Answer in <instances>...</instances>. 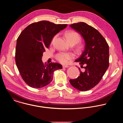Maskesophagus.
Listing matches in <instances>:
<instances>
[{"label":"esophagus","instance_id":"esophagus-1","mask_svg":"<svg viewBox=\"0 0 123 123\" xmlns=\"http://www.w3.org/2000/svg\"><path fill=\"white\" fill-rule=\"evenodd\" d=\"M69 67L68 66H67V65H63V68H68Z\"/></svg>","mask_w":123,"mask_h":123}]
</instances>
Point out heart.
Returning <instances> with one entry per match:
<instances>
[{
    "label": "heart",
    "instance_id": "b5f03b06",
    "mask_svg": "<svg viewBox=\"0 0 123 123\" xmlns=\"http://www.w3.org/2000/svg\"><path fill=\"white\" fill-rule=\"evenodd\" d=\"M66 37L68 41V43H74L75 44L78 43L80 40L81 37L80 35L76 32L74 31H71L66 33L65 34ZM56 36H55L53 39H52V41L55 40L56 38ZM75 57V55L72 52H59L56 55V59L63 64H68L70 60L74 59Z\"/></svg>",
    "mask_w": 123,
    "mask_h": 123
}]
</instances>
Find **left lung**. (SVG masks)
I'll return each mask as SVG.
<instances>
[{
  "label": "left lung",
  "mask_w": 123,
  "mask_h": 123,
  "mask_svg": "<svg viewBox=\"0 0 123 123\" xmlns=\"http://www.w3.org/2000/svg\"><path fill=\"white\" fill-rule=\"evenodd\" d=\"M84 39L85 49L75 61L85 69L77 78L69 82L77 90L85 92L91 90L102 79L109 66V46L102 34L95 28L84 22L70 25ZM85 67H83L82 65Z\"/></svg>",
  "instance_id": "obj_1"
}]
</instances>
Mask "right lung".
Masks as SVG:
<instances>
[{
    "mask_svg": "<svg viewBox=\"0 0 123 123\" xmlns=\"http://www.w3.org/2000/svg\"><path fill=\"white\" fill-rule=\"evenodd\" d=\"M67 26L43 20L29 25L20 34L16 41L15 62L22 79L31 87L46 86L51 82L54 72L62 68L57 63L44 64L42 57L55 35Z\"/></svg>",
    "mask_w": 123,
    "mask_h": 123,
    "instance_id": "add662e5",
    "label": "right lung"
}]
</instances>
